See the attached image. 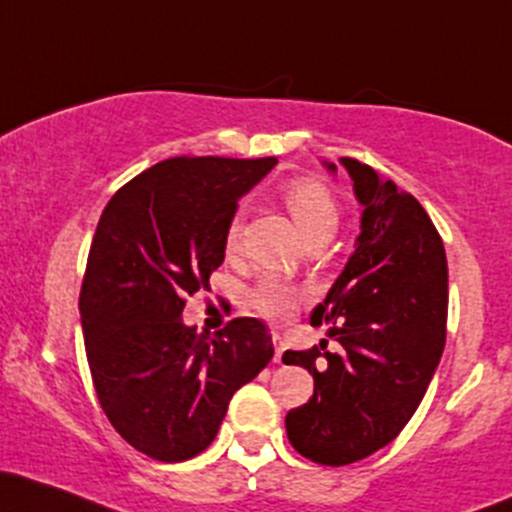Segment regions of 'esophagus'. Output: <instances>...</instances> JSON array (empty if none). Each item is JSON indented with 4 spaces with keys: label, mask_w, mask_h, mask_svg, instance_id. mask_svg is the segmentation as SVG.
Listing matches in <instances>:
<instances>
[{
    "label": "esophagus",
    "mask_w": 512,
    "mask_h": 512,
    "mask_svg": "<svg viewBox=\"0 0 512 512\" xmlns=\"http://www.w3.org/2000/svg\"><path fill=\"white\" fill-rule=\"evenodd\" d=\"M272 345H274V362H282V355L286 350V342L279 333H272Z\"/></svg>",
    "instance_id": "esophagus-1"
}]
</instances>
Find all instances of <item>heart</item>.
<instances>
[{"mask_svg": "<svg viewBox=\"0 0 512 512\" xmlns=\"http://www.w3.org/2000/svg\"><path fill=\"white\" fill-rule=\"evenodd\" d=\"M282 201L286 211L291 213L294 223L299 226L303 238H330L335 226H338V201L333 192L325 187L323 182L313 177H296L282 189ZM240 240V218H233L226 228V250L233 252ZM303 296L299 284L289 282V279L277 277V274H267L260 282L250 289L247 303L257 316L274 320H286L296 311Z\"/></svg>", "mask_w": 512, "mask_h": 512, "instance_id": "1", "label": "heart"}]
</instances>
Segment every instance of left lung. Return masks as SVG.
<instances>
[{"label": "left lung", "mask_w": 512, "mask_h": 512, "mask_svg": "<svg viewBox=\"0 0 512 512\" xmlns=\"http://www.w3.org/2000/svg\"><path fill=\"white\" fill-rule=\"evenodd\" d=\"M362 213L357 250L311 323H333L325 345L284 352L313 374V396L286 413V435L316 464L345 466L406 428L440 364L447 335V257L413 194L342 157ZM335 170V165H328Z\"/></svg>", "instance_id": "1"}]
</instances>
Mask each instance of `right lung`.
I'll return each mask as SVG.
<instances>
[{
	"instance_id": "right-lung-1",
	"label": "right lung",
	"mask_w": 512,
	"mask_h": 512,
	"mask_svg": "<svg viewBox=\"0 0 512 512\" xmlns=\"http://www.w3.org/2000/svg\"><path fill=\"white\" fill-rule=\"evenodd\" d=\"M274 162L170 157L123 184L99 218L80 291L89 372L114 430L157 462L204 452L233 393L274 355L257 318L213 338L182 323L187 296L223 265L238 199Z\"/></svg>"
}]
</instances>
